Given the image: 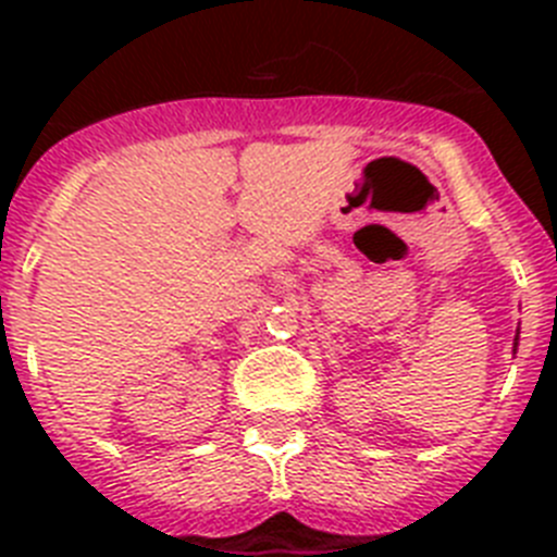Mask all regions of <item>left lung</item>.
<instances>
[{
	"mask_svg": "<svg viewBox=\"0 0 557 557\" xmlns=\"http://www.w3.org/2000/svg\"><path fill=\"white\" fill-rule=\"evenodd\" d=\"M516 339H519V337H516Z\"/></svg>",
	"mask_w": 557,
	"mask_h": 557,
	"instance_id": "1",
	"label": "left lung"
}]
</instances>
